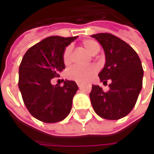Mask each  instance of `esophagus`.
<instances>
[{
	"label": "esophagus",
	"mask_w": 154,
	"mask_h": 154,
	"mask_svg": "<svg viewBox=\"0 0 154 154\" xmlns=\"http://www.w3.org/2000/svg\"><path fill=\"white\" fill-rule=\"evenodd\" d=\"M77 85H78V87H81V86H82V83H79V82H78V83H77Z\"/></svg>",
	"instance_id": "esophagus-1"
}]
</instances>
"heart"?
I'll list each match as a JSON object with an SVG mask.
<instances>
[{
    "label": "heart",
    "instance_id": "1",
    "mask_svg": "<svg viewBox=\"0 0 154 154\" xmlns=\"http://www.w3.org/2000/svg\"><path fill=\"white\" fill-rule=\"evenodd\" d=\"M82 46L91 55L97 54L101 50L100 45L94 40L84 41L82 43ZM62 60H63L64 64L66 65L70 63V60H71V47L70 46H68L65 49L63 52ZM96 72H97V67L94 65H92L86 68L73 67L67 72V77L70 80H74L77 82H86L94 77L96 74Z\"/></svg>",
    "mask_w": 154,
    "mask_h": 154
}]
</instances>
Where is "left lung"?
Listing matches in <instances>:
<instances>
[{"mask_svg":"<svg viewBox=\"0 0 154 154\" xmlns=\"http://www.w3.org/2000/svg\"><path fill=\"white\" fill-rule=\"evenodd\" d=\"M103 48L106 63L99 77L109 90L103 92L99 85H93L90 93L94 110L100 117L116 120L127 116L135 107L143 86V70L136 51L120 38L100 33L91 35Z\"/></svg>","mask_w":154,"mask_h":154,"instance_id":"obj_1","label":"left lung"}]
</instances>
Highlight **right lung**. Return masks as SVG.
<instances>
[{"label": "right lung", "instance_id": "add662e5", "mask_svg": "<svg viewBox=\"0 0 154 154\" xmlns=\"http://www.w3.org/2000/svg\"><path fill=\"white\" fill-rule=\"evenodd\" d=\"M77 36H50L29 48L18 71V88L30 114L40 121L55 123L70 112L77 93L75 81H64V85H52L51 78L59 77L65 69L62 60L65 48Z\"/></svg>", "mask_w": 154, "mask_h": 154}]
</instances>
